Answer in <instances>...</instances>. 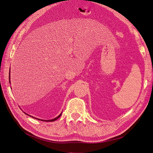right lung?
<instances>
[{
  "instance_id": "1",
  "label": "right lung",
  "mask_w": 153,
  "mask_h": 153,
  "mask_svg": "<svg viewBox=\"0 0 153 153\" xmlns=\"http://www.w3.org/2000/svg\"><path fill=\"white\" fill-rule=\"evenodd\" d=\"M9 82L10 83V76L9 75ZM24 112V111H23ZM24 114H26V115H28V116H30V117H32V118H35V119H36V120H41V121H43V122H54V121H55V120H56L57 119H58L60 117H61V114H62V113H61L60 114V115H58L57 117H56V118H53V119H51V120H42V119H39V118H35V117H32V116H31V115H28V114H26L25 112H24Z\"/></svg>"
}]
</instances>
